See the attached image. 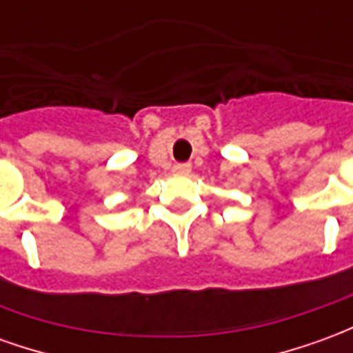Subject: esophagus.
I'll use <instances>...</instances> for the list:
<instances>
[{
	"label": "esophagus",
	"instance_id": "1",
	"mask_svg": "<svg viewBox=\"0 0 353 353\" xmlns=\"http://www.w3.org/2000/svg\"><path fill=\"white\" fill-rule=\"evenodd\" d=\"M191 164L189 162H181V164H176L174 166V174H177V176H189L191 174Z\"/></svg>",
	"mask_w": 353,
	"mask_h": 353
}]
</instances>
